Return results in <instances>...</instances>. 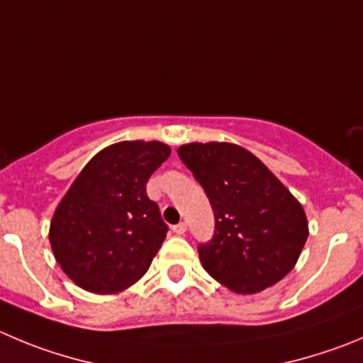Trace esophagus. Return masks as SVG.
<instances>
[{
    "mask_svg": "<svg viewBox=\"0 0 363 363\" xmlns=\"http://www.w3.org/2000/svg\"><path fill=\"white\" fill-rule=\"evenodd\" d=\"M172 231H174L175 235H184V233H186V223L184 222L177 223V225H174V228H172Z\"/></svg>",
    "mask_w": 363,
    "mask_h": 363,
    "instance_id": "obj_1",
    "label": "esophagus"
}]
</instances>
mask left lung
Here are the masks:
<instances>
[{"label": "left lung", "mask_w": 363, "mask_h": 363, "mask_svg": "<svg viewBox=\"0 0 363 363\" xmlns=\"http://www.w3.org/2000/svg\"><path fill=\"white\" fill-rule=\"evenodd\" d=\"M177 154L215 213V235L199 245L206 272L236 294L262 292L283 279L308 238L299 201L235 143H188Z\"/></svg>", "instance_id": "1"}]
</instances>
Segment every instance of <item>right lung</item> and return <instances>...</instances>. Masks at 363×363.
<instances>
[{"instance_id": "add662e5", "label": "right lung", "mask_w": 363, "mask_h": 363, "mask_svg": "<svg viewBox=\"0 0 363 363\" xmlns=\"http://www.w3.org/2000/svg\"><path fill=\"white\" fill-rule=\"evenodd\" d=\"M170 152L161 141L111 145L84 166L59 202L50 243L80 289L118 294L145 276L168 233L147 182Z\"/></svg>"}]
</instances>
